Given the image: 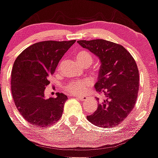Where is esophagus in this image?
<instances>
[{
  "label": "esophagus",
  "instance_id": "obj_1",
  "mask_svg": "<svg viewBox=\"0 0 158 158\" xmlns=\"http://www.w3.org/2000/svg\"><path fill=\"white\" fill-rule=\"evenodd\" d=\"M76 98H77L78 99L81 100V101H85L87 98L86 96H80V95H76Z\"/></svg>",
  "mask_w": 158,
  "mask_h": 158
}]
</instances>
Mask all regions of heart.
<instances>
[{"mask_svg":"<svg viewBox=\"0 0 158 158\" xmlns=\"http://www.w3.org/2000/svg\"><path fill=\"white\" fill-rule=\"evenodd\" d=\"M76 60L82 66H89L92 63V56L89 52L85 50L79 51L76 54ZM92 85V82L90 79H84L81 80L69 81L65 84L63 89L68 93L82 94L87 91Z\"/></svg>","mask_w":158,"mask_h":158,"instance_id":"heart-1","label":"heart"}]
</instances>
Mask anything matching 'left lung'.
Here are the masks:
<instances>
[{
	"instance_id": "8db88e82",
	"label": "left lung",
	"mask_w": 158,
	"mask_h": 158,
	"mask_svg": "<svg viewBox=\"0 0 158 158\" xmlns=\"http://www.w3.org/2000/svg\"><path fill=\"white\" fill-rule=\"evenodd\" d=\"M77 43L97 56L102 63L95 88L104 95V98L87 118L101 128L118 125L136 104L139 90L136 62L125 47L115 43L102 39Z\"/></svg>"
}]
</instances>
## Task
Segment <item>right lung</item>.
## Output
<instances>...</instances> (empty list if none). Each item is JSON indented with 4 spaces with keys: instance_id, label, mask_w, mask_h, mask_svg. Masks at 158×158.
Returning a JSON list of instances; mask_svg holds the SVG:
<instances>
[{
    "instance_id": "add662e5",
    "label": "right lung",
    "mask_w": 158,
    "mask_h": 158,
    "mask_svg": "<svg viewBox=\"0 0 158 158\" xmlns=\"http://www.w3.org/2000/svg\"><path fill=\"white\" fill-rule=\"evenodd\" d=\"M76 42L47 40L25 49L15 60L11 73V92L19 112L36 127H48L56 123L63 114L67 96L56 92V98H47L49 77L59 62Z\"/></svg>"
}]
</instances>
